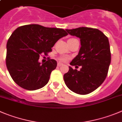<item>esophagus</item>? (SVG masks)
<instances>
[{
	"label": "esophagus",
	"instance_id": "34e87169",
	"mask_svg": "<svg viewBox=\"0 0 122 122\" xmlns=\"http://www.w3.org/2000/svg\"><path fill=\"white\" fill-rule=\"evenodd\" d=\"M57 66H58V67H61V66H62V64L61 63V62H58Z\"/></svg>",
	"mask_w": 122,
	"mask_h": 122
}]
</instances>
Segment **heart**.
I'll return each mask as SVG.
<instances>
[{
  "label": "heart",
  "instance_id": "1",
  "mask_svg": "<svg viewBox=\"0 0 122 122\" xmlns=\"http://www.w3.org/2000/svg\"><path fill=\"white\" fill-rule=\"evenodd\" d=\"M69 59V57L68 56H61L59 58V60L61 61H62V62H66Z\"/></svg>",
  "mask_w": 122,
  "mask_h": 122
}]
</instances>
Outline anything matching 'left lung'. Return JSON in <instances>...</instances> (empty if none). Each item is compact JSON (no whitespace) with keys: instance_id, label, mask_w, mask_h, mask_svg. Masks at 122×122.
<instances>
[{"instance_id":"left-lung-1","label":"left lung","mask_w":122,"mask_h":122,"mask_svg":"<svg viewBox=\"0 0 122 122\" xmlns=\"http://www.w3.org/2000/svg\"><path fill=\"white\" fill-rule=\"evenodd\" d=\"M68 34L80 38L78 55L71 61V66L81 67L79 71L69 66L64 75L67 87L79 94H87L97 89L107 76L111 63L108 38L97 29L80 27L66 29Z\"/></svg>"}]
</instances>
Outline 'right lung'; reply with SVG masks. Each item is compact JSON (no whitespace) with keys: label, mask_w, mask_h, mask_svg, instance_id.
<instances>
[{"label":"right lung","mask_w":122,"mask_h":122,"mask_svg":"<svg viewBox=\"0 0 122 122\" xmlns=\"http://www.w3.org/2000/svg\"><path fill=\"white\" fill-rule=\"evenodd\" d=\"M67 35L62 29L39 25H24L17 28L6 44V67L14 81L28 90L45 86L57 62L49 59L45 63H41L38 61L40 55L51 52L56 42Z\"/></svg>","instance_id":"right-lung-1"}]
</instances>
